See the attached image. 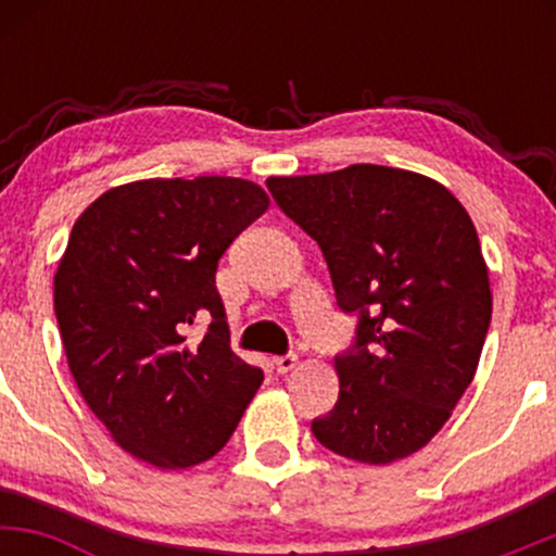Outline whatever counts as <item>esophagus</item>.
<instances>
[{"mask_svg":"<svg viewBox=\"0 0 556 556\" xmlns=\"http://www.w3.org/2000/svg\"><path fill=\"white\" fill-rule=\"evenodd\" d=\"M271 366H274V371L277 374H287V371H292V368L298 366V355H277V358L271 361Z\"/></svg>","mask_w":556,"mask_h":556,"instance_id":"1","label":"esophagus"}]
</instances>
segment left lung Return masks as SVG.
I'll return each instance as SVG.
<instances>
[{
	"label": "left lung",
	"mask_w": 556,
	"mask_h": 556,
	"mask_svg": "<svg viewBox=\"0 0 556 556\" xmlns=\"http://www.w3.org/2000/svg\"><path fill=\"white\" fill-rule=\"evenodd\" d=\"M266 188L318 242L337 305L358 316L334 358L340 397L311 431L358 463L413 455L452 416L486 340L489 269L473 222L444 185L379 164L269 177Z\"/></svg>",
	"instance_id": "8db88e82"
}]
</instances>
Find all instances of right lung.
I'll use <instances>...</instances> for the list:
<instances>
[{
	"label": "right lung",
	"instance_id": "add662e5",
	"mask_svg": "<svg viewBox=\"0 0 556 556\" xmlns=\"http://www.w3.org/2000/svg\"><path fill=\"white\" fill-rule=\"evenodd\" d=\"M269 208L240 177L140 180L80 214L54 274V311L83 400L114 442L156 468L214 457L264 371L229 348L216 266ZM201 317L198 345L184 331Z\"/></svg>",
	"mask_w": 556,
	"mask_h": 556
}]
</instances>
